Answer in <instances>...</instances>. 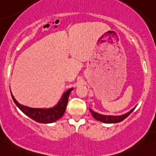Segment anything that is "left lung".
<instances>
[{
	"label": "left lung",
	"instance_id": "left-lung-1",
	"mask_svg": "<svg viewBox=\"0 0 156 156\" xmlns=\"http://www.w3.org/2000/svg\"><path fill=\"white\" fill-rule=\"evenodd\" d=\"M135 108H136V107H135ZM135 108H133V109L131 110L130 111H129L128 113H125V114H123V115H121V116H107V115H102V114H100V113H97V112L92 111L91 109H90V112L91 113L93 117H94L95 119L100 121L101 122H104V123H108V124L118 123V122H122V121H123L125 119L127 118V117L134 111Z\"/></svg>",
	"mask_w": 156,
	"mask_h": 156
}]
</instances>
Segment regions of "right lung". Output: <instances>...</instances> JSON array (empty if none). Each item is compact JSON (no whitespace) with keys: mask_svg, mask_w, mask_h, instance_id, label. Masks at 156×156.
Listing matches in <instances>:
<instances>
[{"mask_svg":"<svg viewBox=\"0 0 156 156\" xmlns=\"http://www.w3.org/2000/svg\"><path fill=\"white\" fill-rule=\"evenodd\" d=\"M73 88H70L66 92H65L63 95L62 96V98L59 102L57 103V105H55L53 108H33L26 107L20 104L17 101L14 96L12 95V97L13 99L14 102L16 104L17 108L21 111L24 114L29 116L31 119L36 121L39 123L43 124H48L53 123L60 119L63 116L65 111H66V106L68 104V100L70 95V93Z\"/></svg>","mask_w":156,"mask_h":156,"instance_id":"obj_1","label":"right lung"}]
</instances>
